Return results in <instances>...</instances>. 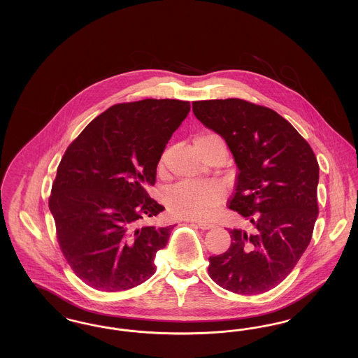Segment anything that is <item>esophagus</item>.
Segmentation results:
<instances>
[{"label":"esophagus","instance_id":"esophagus-1","mask_svg":"<svg viewBox=\"0 0 358 358\" xmlns=\"http://www.w3.org/2000/svg\"><path fill=\"white\" fill-rule=\"evenodd\" d=\"M197 224V227L199 228H201V229H210V228H213L215 227V224H212V222H203V220H199V222H193Z\"/></svg>","mask_w":358,"mask_h":358}]
</instances>
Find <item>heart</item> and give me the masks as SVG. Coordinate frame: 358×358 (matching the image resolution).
<instances>
[{
  "mask_svg": "<svg viewBox=\"0 0 358 358\" xmlns=\"http://www.w3.org/2000/svg\"><path fill=\"white\" fill-rule=\"evenodd\" d=\"M203 134L194 143L210 138ZM225 199V189L220 182H184L166 193L165 204L171 215L180 219H206Z\"/></svg>",
  "mask_w": 358,
  "mask_h": 358,
  "instance_id": "heart-1",
  "label": "heart"
}]
</instances>
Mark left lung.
<instances>
[{
	"label": "left lung",
	"instance_id": "1",
	"mask_svg": "<svg viewBox=\"0 0 358 358\" xmlns=\"http://www.w3.org/2000/svg\"><path fill=\"white\" fill-rule=\"evenodd\" d=\"M196 118L225 139L238 165L228 208L250 222L209 257V276L235 294H262L286 279L318 217L320 166L306 139L271 108L244 99L197 101Z\"/></svg>",
	"mask_w": 358,
	"mask_h": 358
}]
</instances>
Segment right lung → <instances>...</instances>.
I'll return each mask as SVG.
<instances>
[{
    "label": "right lung",
    "mask_w": 358,
    "mask_h": 358,
    "mask_svg": "<svg viewBox=\"0 0 358 358\" xmlns=\"http://www.w3.org/2000/svg\"><path fill=\"white\" fill-rule=\"evenodd\" d=\"M189 111L178 99L118 103L67 148L48 204L60 250L87 286L117 292L155 273L173 227L145 224L165 209L145 187L155 184L159 158Z\"/></svg>",
    "instance_id": "1"
}]
</instances>
